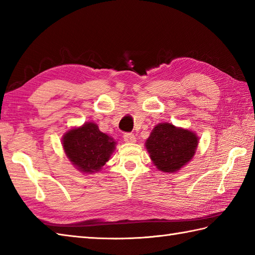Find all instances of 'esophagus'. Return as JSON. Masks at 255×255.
Wrapping results in <instances>:
<instances>
[{
  "label": "esophagus",
  "mask_w": 255,
  "mask_h": 255,
  "mask_svg": "<svg viewBox=\"0 0 255 255\" xmlns=\"http://www.w3.org/2000/svg\"><path fill=\"white\" fill-rule=\"evenodd\" d=\"M124 140H125V142H127V143H134L136 142V137H134V134H132V133H125Z\"/></svg>",
  "instance_id": "obj_1"
}]
</instances>
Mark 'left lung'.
<instances>
[{
    "label": "left lung",
    "mask_w": 255,
    "mask_h": 255,
    "mask_svg": "<svg viewBox=\"0 0 255 255\" xmlns=\"http://www.w3.org/2000/svg\"><path fill=\"white\" fill-rule=\"evenodd\" d=\"M198 141L199 137L195 131L171 123H160L154 126L144 145L156 169L174 173L192 161Z\"/></svg>",
    "instance_id": "1"
}]
</instances>
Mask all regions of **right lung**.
<instances>
[{"label":"right lung","instance_id":"add662e5","mask_svg":"<svg viewBox=\"0 0 255 255\" xmlns=\"http://www.w3.org/2000/svg\"><path fill=\"white\" fill-rule=\"evenodd\" d=\"M62 148L72 165L84 174L102 170L116 148V141L94 122L73 127L62 136Z\"/></svg>","mask_w":255,"mask_h":255}]
</instances>
